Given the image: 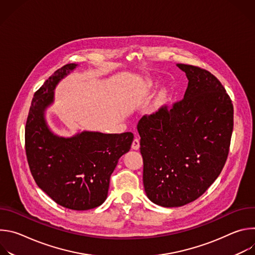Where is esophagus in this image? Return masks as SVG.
Listing matches in <instances>:
<instances>
[{"label": "esophagus", "instance_id": "34e87169", "mask_svg": "<svg viewBox=\"0 0 255 255\" xmlns=\"http://www.w3.org/2000/svg\"><path fill=\"white\" fill-rule=\"evenodd\" d=\"M139 146H140V144H139V139H138L137 137H135V138H134V140H133V142H132V148H133V149H135V150H137V149L139 148Z\"/></svg>", "mask_w": 255, "mask_h": 255}]
</instances>
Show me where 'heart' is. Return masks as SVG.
Returning a JSON list of instances; mask_svg holds the SVG:
<instances>
[{
  "instance_id": "b5f03b06",
  "label": "heart",
  "mask_w": 255,
  "mask_h": 255,
  "mask_svg": "<svg viewBox=\"0 0 255 255\" xmlns=\"http://www.w3.org/2000/svg\"><path fill=\"white\" fill-rule=\"evenodd\" d=\"M152 85H153V84H152L151 82H148V83H147V87H149V88L152 87ZM164 98H165V93L162 92V93L160 94V96H159V99H160V100H163Z\"/></svg>"
}]
</instances>
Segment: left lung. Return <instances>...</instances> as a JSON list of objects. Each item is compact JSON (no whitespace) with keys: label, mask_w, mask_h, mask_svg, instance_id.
I'll return each instance as SVG.
<instances>
[{"label":"left lung","mask_w":255,"mask_h":255,"mask_svg":"<svg viewBox=\"0 0 255 255\" xmlns=\"http://www.w3.org/2000/svg\"><path fill=\"white\" fill-rule=\"evenodd\" d=\"M189 80L184 99L138 122L143 185L156 205L180 207L200 198L221 173L233 131V105L210 71L178 63Z\"/></svg>","instance_id":"obj_1"}]
</instances>
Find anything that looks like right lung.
Wrapping results in <instances>:
<instances>
[{
	"instance_id": "obj_1",
	"label": "right lung",
	"mask_w": 255,
	"mask_h": 255,
	"mask_svg": "<svg viewBox=\"0 0 255 255\" xmlns=\"http://www.w3.org/2000/svg\"><path fill=\"white\" fill-rule=\"evenodd\" d=\"M77 65L58 68L34 94L25 127V150L37 186L56 204L84 211L107 199L111 174L129 151L134 135L85 131L64 138L48 129L44 110L53 102V90Z\"/></svg>"
}]
</instances>
